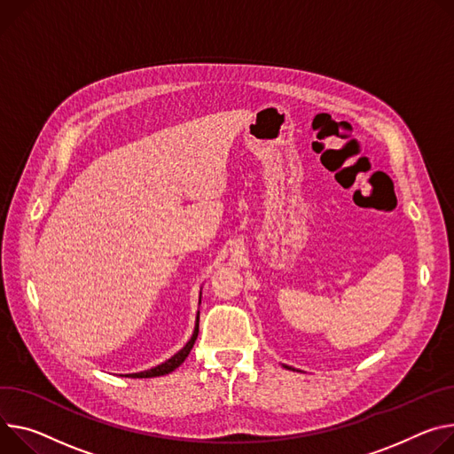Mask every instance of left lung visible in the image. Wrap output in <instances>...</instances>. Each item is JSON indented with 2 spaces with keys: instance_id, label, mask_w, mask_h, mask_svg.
Here are the masks:
<instances>
[{
  "instance_id": "1",
  "label": "left lung",
  "mask_w": 454,
  "mask_h": 454,
  "mask_svg": "<svg viewBox=\"0 0 454 454\" xmlns=\"http://www.w3.org/2000/svg\"><path fill=\"white\" fill-rule=\"evenodd\" d=\"M286 367H287V365H286ZM287 369H292V367H287Z\"/></svg>"
}]
</instances>
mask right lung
Returning a JSON list of instances; mask_svg holds the SVG:
<instances>
[{"label": "right lung", "mask_w": 454, "mask_h": 454, "mask_svg": "<svg viewBox=\"0 0 454 454\" xmlns=\"http://www.w3.org/2000/svg\"><path fill=\"white\" fill-rule=\"evenodd\" d=\"M197 335H199V313H197V320H195L193 335H192V339L186 342V346L181 351H177L167 362H162V364H159V365H155V367H152L148 371H141V373H132V375H125V377H130V379H152V377H162V375L172 373V371L176 367H179L184 362V358L190 355V351H192V348H193V344L197 340Z\"/></svg>", "instance_id": "right-lung-1"}]
</instances>
